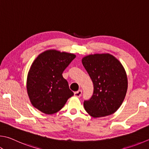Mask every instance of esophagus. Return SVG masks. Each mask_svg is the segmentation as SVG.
Returning <instances> with one entry per match:
<instances>
[{
  "instance_id": "1",
  "label": "esophagus",
  "mask_w": 149,
  "mask_h": 149,
  "mask_svg": "<svg viewBox=\"0 0 149 149\" xmlns=\"http://www.w3.org/2000/svg\"><path fill=\"white\" fill-rule=\"evenodd\" d=\"M81 94H82V91L81 90H79L78 91L75 92V93H74V96H76V97H79V98L81 96Z\"/></svg>"
}]
</instances>
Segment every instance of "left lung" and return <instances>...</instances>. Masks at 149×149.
<instances>
[{
  "label": "left lung",
  "mask_w": 149,
  "mask_h": 149,
  "mask_svg": "<svg viewBox=\"0 0 149 149\" xmlns=\"http://www.w3.org/2000/svg\"><path fill=\"white\" fill-rule=\"evenodd\" d=\"M82 63L94 85L90 100L84 107L91 117H104L117 111L123 104L128 89V78L123 64L109 53L88 55Z\"/></svg>",
  "instance_id": "1"
}]
</instances>
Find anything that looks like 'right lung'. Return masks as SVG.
Returning a JSON list of instances; mask_svg holds the SVG:
<instances>
[{"instance_id": "obj_1", "label": "right lung", "mask_w": 149, "mask_h": 149, "mask_svg": "<svg viewBox=\"0 0 149 149\" xmlns=\"http://www.w3.org/2000/svg\"><path fill=\"white\" fill-rule=\"evenodd\" d=\"M76 55L56 49L45 51L31 64L26 90L32 105L46 115L58 112L74 95L63 72Z\"/></svg>"}]
</instances>
